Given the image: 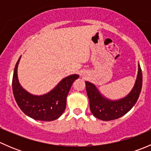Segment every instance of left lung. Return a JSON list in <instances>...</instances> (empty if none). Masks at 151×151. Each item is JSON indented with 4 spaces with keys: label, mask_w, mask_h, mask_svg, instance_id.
<instances>
[{
    "label": "left lung",
    "mask_w": 151,
    "mask_h": 151,
    "mask_svg": "<svg viewBox=\"0 0 151 151\" xmlns=\"http://www.w3.org/2000/svg\"><path fill=\"white\" fill-rule=\"evenodd\" d=\"M142 85V74L139 65L134 86L127 96L117 101L104 98L96 86L85 82L86 91L90 102V109L93 115L101 121H112L127 113L136 104L140 94Z\"/></svg>",
    "instance_id": "left-lung-1"
}]
</instances>
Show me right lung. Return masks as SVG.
<instances>
[{
	"instance_id": "add662e5",
	"label": "right lung",
	"mask_w": 151,
	"mask_h": 151,
	"mask_svg": "<svg viewBox=\"0 0 151 151\" xmlns=\"http://www.w3.org/2000/svg\"><path fill=\"white\" fill-rule=\"evenodd\" d=\"M20 58L18 59L12 79V91L15 101L21 110L34 120L52 121L58 119L64 112L66 98L73 83L79 75L72 74L63 79L58 85L48 93L34 96L29 93L21 87L17 77V67Z\"/></svg>"
}]
</instances>
